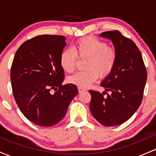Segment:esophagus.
Masks as SVG:
<instances>
[{
  "label": "esophagus",
  "mask_w": 156,
  "mask_h": 156,
  "mask_svg": "<svg viewBox=\"0 0 156 156\" xmlns=\"http://www.w3.org/2000/svg\"><path fill=\"white\" fill-rule=\"evenodd\" d=\"M78 92H79V93H81V92H84V91H86V89L83 88V87H78Z\"/></svg>",
  "instance_id": "obj_1"
}]
</instances>
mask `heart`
<instances>
[{"label": "heart", "mask_w": 156, "mask_h": 156, "mask_svg": "<svg viewBox=\"0 0 156 156\" xmlns=\"http://www.w3.org/2000/svg\"><path fill=\"white\" fill-rule=\"evenodd\" d=\"M79 58H87L84 63L86 69L78 71L67 78L69 83L78 87H89L98 79L105 78L112 73L117 63V53L105 41L94 37H86L78 39L73 49L67 48L60 55L61 67L67 73H72Z\"/></svg>", "instance_id": "heart-1"}]
</instances>
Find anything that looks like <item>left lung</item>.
Masks as SVG:
<instances>
[{
	"instance_id": "8db88e82",
	"label": "left lung",
	"mask_w": 156,
	"mask_h": 156,
	"mask_svg": "<svg viewBox=\"0 0 156 156\" xmlns=\"http://www.w3.org/2000/svg\"><path fill=\"white\" fill-rule=\"evenodd\" d=\"M100 36L112 39L117 59L112 73L101 84L105 92L89 91L92 96L89 108L102 125L116 126L128 120L140 106L147 75L141 52L131 39L117 30Z\"/></svg>"
}]
</instances>
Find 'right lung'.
<instances>
[{
    "label": "right lung",
    "mask_w": 156,
    "mask_h": 156,
    "mask_svg": "<svg viewBox=\"0 0 156 156\" xmlns=\"http://www.w3.org/2000/svg\"><path fill=\"white\" fill-rule=\"evenodd\" d=\"M65 40L61 35L37 36L20 46L12 62L14 98L23 115L39 126L59 122L78 93L74 84H62L64 72L60 55ZM53 89L55 92L52 94Z\"/></svg>",
    "instance_id": "right-lung-1"
}]
</instances>
